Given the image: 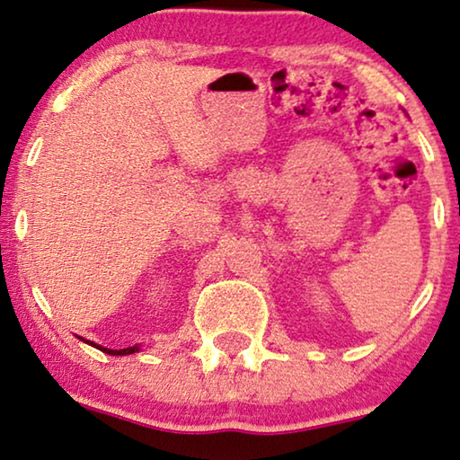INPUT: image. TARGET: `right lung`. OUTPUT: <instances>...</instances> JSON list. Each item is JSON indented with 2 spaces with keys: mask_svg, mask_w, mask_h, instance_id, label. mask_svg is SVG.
<instances>
[{
  "mask_svg": "<svg viewBox=\"0 0 460 460\" xmlns=\"http://www.w3.org/2000/svg\"><path fill=\"white\" fill-rule=\"evenodd\" d=\"M79 340H83V338H79ZM83 341H87V344H92V346H95V348H100L102 352H106V354H114V357H120V354H133V352H139V344H137V346H131V348H122V350H110V348L98 346V344H95V341H89V340H83Z\"/></svg>",
  "mask_w": 460,
  "mask_h": 460,
  "instance_id": "add662e5",
  "label": "right lung"
}]
</instances>
